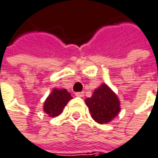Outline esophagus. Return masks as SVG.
Masks as SVG:
<instances>
[{
	"label": "esophagus",
	"mask_w": 158,
	"mask_h": 158,
	"mask_svg": "<svg viewBox=\"0 0 158 158\" xmlns=\"http://www.w3.org/2000/svg\"><path fill=\"white\" fill-rule=\"evenodd\" d=\"M75 96L78 98H83L85 96V93L84 92H77V93H75Z\"/></svg>",
	"instance_id": "34e87169"
}]
</instances>
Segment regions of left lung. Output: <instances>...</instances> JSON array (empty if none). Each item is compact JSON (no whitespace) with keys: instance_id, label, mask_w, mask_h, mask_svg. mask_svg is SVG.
<instances>
[{"instance_id":"left-lung-1","label":"left lung","mask_w":158,"mask_h":158,"mask_svg":"<svg viewBox=\"0 0 158 158\" xmlns=\"http://www.w3.org/2000/svg\"><path fill=\"white\" fill-rule=\"evenodd\" d=\"M91 117L98 123H109L118 116L120 103L118 96L106 84H101L96 88L92 97L85 99Z\"/></svg>"}]
</instances>
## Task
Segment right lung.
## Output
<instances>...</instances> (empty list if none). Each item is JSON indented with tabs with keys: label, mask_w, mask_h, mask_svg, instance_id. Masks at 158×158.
I'll list each match as a JSON object with an SVG mask.
<instances>
[{
	"label": "right lung",
	"mask_w": 158,
	"mask_h": 158,
	"mask_svg": "<svg viewBox=\"0 0 158 158\" xmlns=\"http://www.w3.org/2000/svg\"><path fill=\"white\" fill-rule=\"evenodd\" d=\"M72 98L71 94L68 93L65 88H53L44 102L43 110L51 118L57 117L62 112L63 109Z\"/></svg>",
	"instance_id": "obj_1"
}]
</instances>
